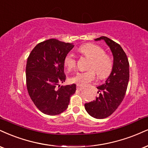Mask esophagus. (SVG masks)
Masks as SVG:
<instances>
[{
	"label": "esophagus",
	"mask_w": 148,
	"mask_h": 148,
	"mask_svg": "<svg viewBox=\"0 0 148 148\" xmlns=\"http://www.w3.org/2000/svg\"><path fill=\"white\" fill-rule=\"evenodd\" d=\"M76 88H77L78 90H83V89H84V87L81 86V85H76Z\"/></svg>",
	"instance_id": "esophagus-1"
}]
</instances>
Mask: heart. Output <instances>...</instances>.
Listing matches in <instances>:
<instances>
[{
	"label": "heart",
	"instance_id": "heart-1",
	"mask_svg": "<svg viewBox=\"0 0 148 148\" xmlns=\"http://www.w3.org/2000/svg\"><path fill=\"white\" fill-rule=\"evenodd\" d=\"M79 50L81 54L91 60L88 68L93 69L100 79L106 78L110 74L113 66L112 59L110 56L105 54L103 48L94 44L89 43L82 45ZM64 65L68 70L74 68L76 59L74 55L71 53L67 54L64 59ZM93 71L77 72L71 78V81L82 86L88 85L95 79V73Z\"/></svg>",
	"mask_w": 148,
	"mask_h": 148
}]
</instances>
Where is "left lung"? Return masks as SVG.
Segmentation results:
<instances>
[{"label": "left lung", "instance_id": "8db88e82", "mask_svg": "<svg viewBox=\"0 0 148 148\" xmlns=\"http://www.w3.org/2000/svg\"><path fill=\"white\" fill-rule=\"evenodd\" d=\"M103 40L113 55V66L105 83L98 86L99 97L85 103V108L89 114L95 119L108 117L118 108L125 97L129 82V62L125 51L120 45L106 36L94 40Z\"/></svg>", "mask_w": 148, "mask_h": 148}]
</instances>
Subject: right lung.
<instances>
[{
  "instance_id": "right-lung-1",
  "label": "right lung",
  "mask_w": 148,
  "mask_h": 148,
  "mask_svg": "<svg viewBox=\"0 0 148 148\" xmlns=\"http://www.w3.org/2000/svg\"><path fill=\"white\" fill-rule=\"evenodd\" d=\"M73 43L51 38L34 48L26 65L28 93L42 113L54 116L63 112L75 93V84L60 85L65 81L64 59L72 50Z\"/></svg>"
}]
</instances>
